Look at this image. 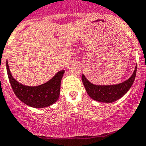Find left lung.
Here are the masks:
<instances>
[{
  "label": "left lung",
  "mask_w": 146,
  "mask_h": 146,
  "mask_svg": "<svg viewBox=\"0 0 146 146\" xmlns=\"http://www.w3.org/2000/svg\"><path fill=\"white\" fill-rule=\"evenodd\" d=\"M137 71L135 66L134 72L128 80L119 84L111 86H96L90 83L82 75V81L87 94L94 100L99 102L111 103L118 100L128 92L135 81Z\"/></svg>",
  "instance_id": "8db88e82"
}]
</instances>
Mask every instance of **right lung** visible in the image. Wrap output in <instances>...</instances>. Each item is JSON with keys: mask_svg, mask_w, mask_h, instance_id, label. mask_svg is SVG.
I'll use <instances>...</instances> for the list:
<instances>
[{"mask_svg": "<svg viewBox=\"0 0 146 146\" xmlns=\"http://www.w3.org/2000/svg\"><path fill=\"white\" fill-rule=\"evenodd\" d=\"M8 76L13 92L27 105L35 108H43L52 105L58 100L60 91V83L64 70L58 72L45 84L38 86H27L16 81L12 76L6 62Z\"/></svg>", "mask_w": 146, "mask_h": 146, "instance_id": "right-lung-1", "label": "right lung"}]
</instances>
